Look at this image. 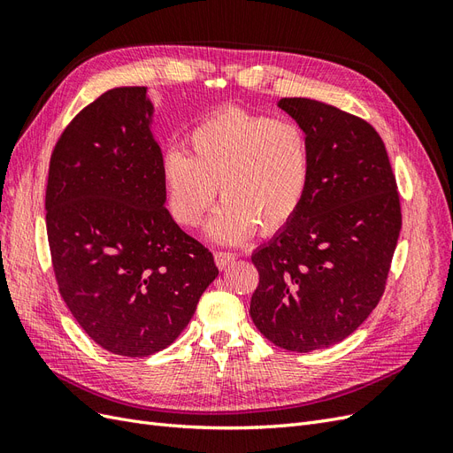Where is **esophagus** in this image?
<instances>
[{
	"label": "esophagus",
	"instance_id": "esophagus-1",
	"mask_svg": "<svg viewBox=\"0 0 453 453\" xmlns=\"http://www.w3.org/2000/svg\"><path fill=\"white\" fill-rule=\"evenodd\" d=\"M215 265L219 270H225L228 265H232L236 260V255L230 251H215Z\"/></svg>",
	"mask_w": 453,
	"mask_h": 453
}]
</instances>
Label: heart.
Instances as JSON below:
<instances>
[{"label": "heart", "mask_w": 453, "mask_h": 453, "mask_svg": "<svg viewBox=\"0 0 453 453\" xmlns=\"http://www.w3.org/2000/svg\"><path fill=\"white\" fill-rule=\"evenodd\" d=\"M190 155L164 153L160 180L170 213L183 226H198L217 188L225 203L208 226L217 242L238 243L260 226L273 234L289 225L306 200L311 149L293 120L223 107L188 132Z\"/></svg>", "instance_id": "obj_1"}]
</instances>
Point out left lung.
Returning a JSON list of instances; mask_svg holds the SVG:
<instances>
[{
  "label": "left lung",
  "mask_w": 453,
  "mask_h": 453,
  "mask_svg": "<svg viewBox=\"0 0 453 453\" xmlns=\"http://www.w3.org/2000/svg\"><path fill=\"white\" fill-rule=\"evenodd\" d=\"M278 105L308 134L303 208L251 257V319L273 344L308 353L348 338L386 291L403 225L386 145L366 120L308 98Z\"/></svg>",
  "instance_id": "8db88e82"
}]
</instances>
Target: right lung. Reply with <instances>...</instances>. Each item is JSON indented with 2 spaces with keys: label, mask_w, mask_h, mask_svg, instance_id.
Returning a JSON list of instances; mask_svg holds the SVG:
<instances>
[{
  "label": "right lung",
  "mask_w": 453,
  "mask_h": 453,
  "mask_svg": "<svg viewBox=\"0 0 453 453\" xmlns=\"http://www.w3.org/2000/svg\"><path fill=\"white\" fill-rule=\"evenodd\" d=\"M145 87L104 92L54 145L45 195L52 270L83 331L122 357L181 334L217 278L208 248L164 208Z\"/></svg>",
  "instance_id": "add662e5"
}]
</instances>
